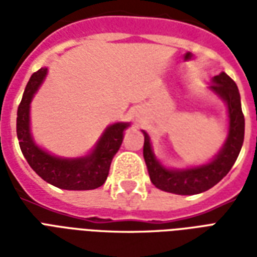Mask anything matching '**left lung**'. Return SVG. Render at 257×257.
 Here are the masks:
<instances>
[{"instance_id":"left-lung-1","label":"left lung","mask_w":257,"mask_h":257,"mask_svg":"<svg viewBox=\"0 0 257 257\" xmlns=\"http://www.w3.org/2000/svg\"><path fill=\"white\" fill-rule=\"evenodd\" d=\"M209 89L226 101L228 112V136L219 154L210 162L189 169H168L162 167L153 153L149 135L143 131V157L151 183L157 189L179 195L204 193L219 183L237 161L245 134V118L237 85L226 73H220L212 78Z\"/></svg>"}]
</instances>
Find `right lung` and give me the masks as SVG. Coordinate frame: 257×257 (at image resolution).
Masks as SVG:
<instances>
[{
	"label": "right lung",
	"mask_w": 257,
	"mask_h": 257,
	"mask_svg": "<svg viewBox=\"0 0 257 257\" xmlns=\"http://www.w3.org/2000/svg\"><path fill=\"white\" fill-rule=\"evenodd\" d=\"M40 68L31 75L18 108L16 132L20 150L33 171L45 182L63 190H93L106 182L114 156L121 147L123 131L129 123L117 122L107 126L93 151L79 158H60L49 154L34 143L30 134V103L47 75Z\"/></svg>",
	"instance_id": "add662e5"
}]
</instances>
